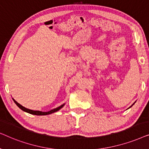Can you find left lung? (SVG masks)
I'll use <instances>...</instances> for the list:
<instances>
[{
    "label": "left lung",
    "instance_id": "8db88e82",
    "mask_svg": "<svg viewBox=\"0 0 149 149\" xmlns=\"http://www.w3.org/2000/svg\"><path fill=\"white\" fill-rule=\"evenodd\" d=\"M134 104H132V105H134ZM132 106H131V107H132Z\"/></svg>",
    "mask_w": 149,
    "mask_h": 149
}]
</instances>
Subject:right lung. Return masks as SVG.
Instances as JSON below:
<instances>
[{
	"mask_svg": "<svg viewBox=\"0 0 149 149\" xmlns=\"http://www.w3.org/2000/svg\"><path fill=\"white\" fill-rule=\"evenodd\" d=\"M14 102H15L16 104H17V106L20 109H22V111H25L26 112V113H28L30 114H32V115H49V114H52L53 113H55V112L58 111L60 110L61 108H62L63 107H64V104L61 105L60 107H59L58 108H56V109H53V110H51L50 111H48V112H42V111H33V110H30V109H26V108L24 107L23 106H22L21 104H19V103L17 102H16L15 100L13 99Z\"/></svg>",
	"mask_w": 149,
	"mask_h": 149,
	"instance_id": "add662e5",
	"label": "right lung"
}]
</instances>
